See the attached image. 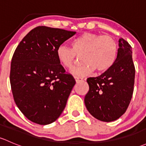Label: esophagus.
Wrapping results in <instances>:
<instances>
[{
    "label": "esophagus",
    "mask_w": 146,
    "mask_h": 146,
    "mask_svg": "<svg viewBox=\"0 0 146 146\" xmlns=\"http://www.w3.org/2000/svg\"><path fill=\"white\" fill-rule=\"evenodd\" d=\"M74 78H75V80H76V82H78L82 80V78H78V77H75Z\"/></svg>",
    "instance_id": "esophagus-1"
}]
</instances>
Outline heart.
Here are the masks:
<instances>
[{
    "label": "heart",
    "instance_id": "1",
    "mask_svg": "<svg viewBox=\"0 0 146 146\" xmlns=\"http://www.w3.org/2000/svg\"><path fill=\"white\" fill-rule=\"evenodd\" d=\"M72 48L61 45L56 49L58 62L66 69L73 68L81 56L82 64L72 71L74 76L90 74L96 70L98 73L108 70L117 59L118 46L114 38L108 35L84 32L71 42Z\"/></svg>",
    "mask_w": 146,
    "mask_h": 146
}]
</instances>
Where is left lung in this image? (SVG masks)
Segmentation results:
<instances>
[{
  "instance_id": "8db88e82",
  "label": "left lung",
  "mask_w": 146,
  "mask_h": 146,
  "mask_svg": "<svg viewBox=\"0 0 146 146\" xmlns=\"http://www.w3.org/2000/svg\"><path fill=\"white\" fill-rule=\"evenodd\" d=\"M114 65L100 76L87 80L89 91L85 104L90 114L102 121L117 120L125 113L133 92L135 67L132 48L121 38Z\"/></svg>"
}]
</instances>
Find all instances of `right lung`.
<instances>
[{"label": "right lung", "mask_w": 146, "mask_h": 146, "mask_svg": "<svg viewBox=\"0 0 146 146\" xmlns=\"http://www.w3.org/2000/svg\"><path fill=\"white\" fill-rule=\"evenodd\" d=\"M76 32L39 26L20 42L13 54L10 80L16 105L34 123L55 121L76 84L58 62L56 49Z\"/></svg>", "instance_id": "1"}]
</instances>
